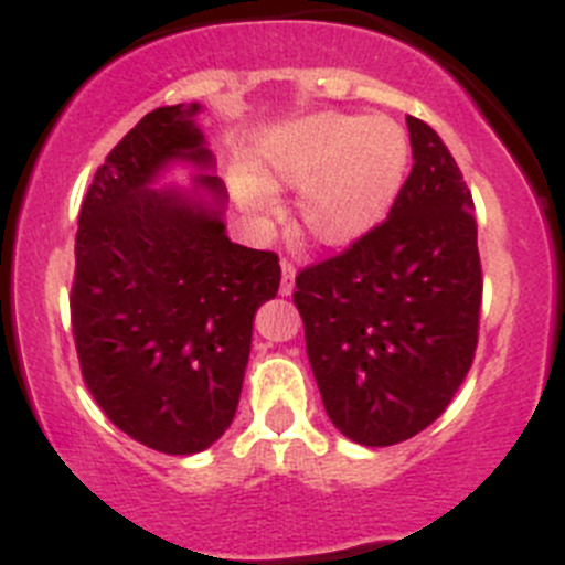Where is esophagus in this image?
<instances>
[{
    "label": "esophagus",
    "mask_w": 565,
    "mask_h": 565,
    "mask_svg": "<svg viewBox=\"0 0 565 565\" xmlns=\"http://www.w3.org/2000/svg\"><path fill=\"white\" fill-rule=\"evenodd\" d=\"M294 285H296V269L290 264L282 260V280H280V294L290 296L294 294Z\"/></svg>",
    "instance_id": "esophagus-1"
}]
</instances>
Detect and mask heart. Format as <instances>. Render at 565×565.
<instances>
[{
    "label": "heart",
    "instance_id": "obj_1",
    "mask_svg": "<svg viewBox=\"0 0 565 565\" xmlns=\"http://www.w3.org/2000/svg\"><path fill=\"white\" fill-rule=\"evenodd\" d=\"M412 142L387 115L312 111L260 131L253 170L233 167L231 192L255 222H269L277 194L296 192V225L321 247L371 236L404 192Z\"/></svg>",
    "mask_w": 565,
    "mask_h": 565
}]
</instances>
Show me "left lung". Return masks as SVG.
<instances>
[{
	"instance_id": "obj_1",
	"label": "left lung",
	"mask_w": 565,
	"mask_h": 565,
	"mask_svg": "<svg viewBox=\"0 0 565 565\" xmlns=\"http://www.w3.org/2000/svg\"><path fill=\"white\" fill-rule=\"evenodd\" d=\"M406 126L415 164L387 222L301 271L294 290L323 409L365 448L431 426L478 345L472 194L439 134L417 117Z\"/></svg>"
}]
</instances>
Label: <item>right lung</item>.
Returning a JSON list of instances; mask_svg holds the SVG:
<instances>
[{
  "mask_svg": "<svg viewBox=\"0 0 565 565\" xmlns=\"http://www.w3.org/2000/svg\"><path fill=\"white\" fill-rule=\"evenodd\" d=\"M200 104L148 111L87 189L71 323L82 376L120 431L170 456L211 448L236 417L255 312L275 299V253L233 244L227 189ZM195 170L189 188L160 178Z\"/></svg>",
  "mask_w": 565,
  "mask_h": 565,
  "instance_id": "right-lung-1",
  "label": "right lung"
}]
</instances>
